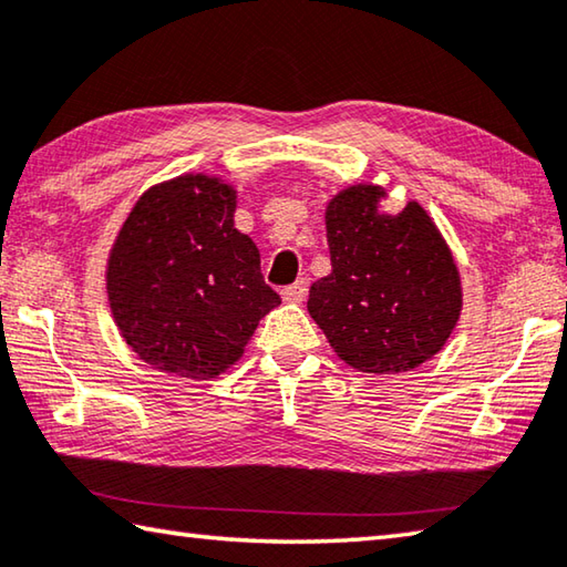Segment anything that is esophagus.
<instances>
[{
	"label": "esophagus",
	"mask_w": 567,
	"mask_h": 567,
	"mask_svg": "<svg viewBox=\"0 0 567 567\" xmlns=\"http://www.w3.org/2000/svg\"><path fill=\"white\" fill-rule=\"evenodd\" d=\"M305 297H307V280H297L295 285L285 287V290H282L285 302H302Z\"/></svg>",
	"instance_id": "obj_1"
}]
</instances>
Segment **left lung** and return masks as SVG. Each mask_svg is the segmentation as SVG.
Returning <instances> with one entry per match:
<instances>
[{
	"label": "left lung",
	"instance_id": "1",
	"mask_svg": "<svg viewBox=\"0 0 567 567\" xmlns=\"http://www.w3.org/2000/svg\"><path fill=\"white\" fill-rule=\"evenodd\" d=\"M379 185H352L327 205L332 272L307 310L339 359L367 374H399L434 357L461 315V277L434 220L411 200L379 213Z\"/></svg>",
	"mask_w": 567,
	"mask_h": 567
}]
</instances>
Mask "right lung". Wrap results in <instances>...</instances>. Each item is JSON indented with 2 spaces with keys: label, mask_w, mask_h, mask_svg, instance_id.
Masks as SVG:
<instances>
[{
  "label": "right lung",
  "mask_w": 567,
  "mask_h": 567,
  "mask_svg": "<svg viewBox=\"0 0 567 567\" xmlns=\"http://www.w3.org/2000/svg\"><path fill=\"white\" fill-rule=\"evenodd\" d=\"M235 190L188 173L153 185L113 243L106 290L121 337L161 372L215 379L280 305L260 250L235 228Z\"/></svg>",
  "instance_id": "obj_1"
}]
</instances>
